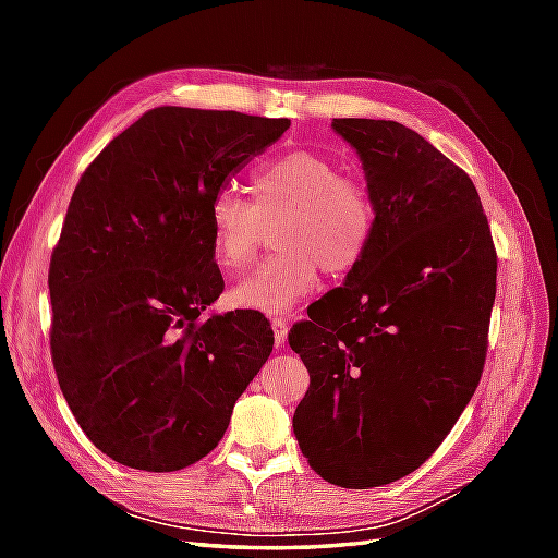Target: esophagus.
Listing matches in <instances>:
<instances>
[{
  "label": "esophagus",
  "instance_id": "1",
  "mask_svg": "<svg viewBox=\"0 0 558 558\" xmlns=\"http://www.w3.org/2000/svg\"><path fill=\"white\" fill-rule=\"evenodd\" d=\"M272 336H276V345L282 348L288 340V322H282V318H272Z\"/></svg>",
  "mask_w": 558,
  "mask_h": 558
}]
</instances>
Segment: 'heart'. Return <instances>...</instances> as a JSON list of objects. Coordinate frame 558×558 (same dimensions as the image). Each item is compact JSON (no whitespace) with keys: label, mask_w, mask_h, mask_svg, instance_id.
Segmentation results:
<instances>
[{"label":"heart","mask_w":558,"mask_h":558,"mask_svg":"<svg viewBox=\"0 0 558 558\" xmlns=\"http://www.w3.org/2000/svg\"><path fill=\"white\" fill-rule=\"evenodd\" d=\"M252 204L222 189L208 204L210 254L225 272L254 258L264 228L272 230L276 254L260 260L230 292L240 310L288 314L318 286V270L348 276L369 252L376 206L360 177L336 160L294 150L252 172Z\"/></svg>","instance_id":"obj_1"}]
</instances>
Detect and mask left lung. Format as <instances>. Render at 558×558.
<instances>
[{"instance_id":"1","label":"left lung","mask_w":558,"mask_h":558,"mask_svg":"<svg viewBox=\"0 0 558 558\" xmlns=\"http://www.w3.org/2000/svg\"><path fill=\"white\" fill-rule=\"evenodd\" d=\"M357 150L376 230L345 286L292 326L310 369L292 426L326 482L369 489L410 475L480 384L496 298V248L475 184L417 132L333 120Z\"/></svg>"}]
</instances>
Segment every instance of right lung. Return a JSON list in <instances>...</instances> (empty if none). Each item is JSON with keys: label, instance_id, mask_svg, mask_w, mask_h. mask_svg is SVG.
Here are the masks:
<instances>
[{"label": "right lung", "instance_id": "obj_1", "mask_svg": "<svg viewBox=\"0 0 558 558\" xmlns=\"http://www.w3.org/2000/svg\"><path fill=\"white\" fill-rule=\"evenodd\" d=\"M290 120L156 108L71 196L50 260V350L78 426L126 468L172 472L218 446L272 350L260 312L201 318L225 288L208 204Z\"/></svg>", "mask_w": 558, "mask_h": 558}]
</instances>
